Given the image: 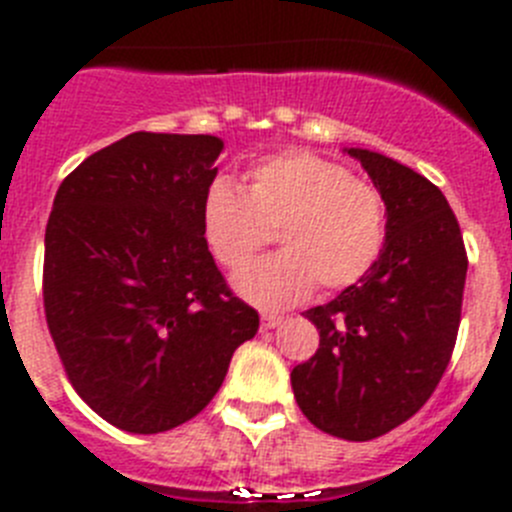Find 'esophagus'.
Instances as JSON below:
<instances>
[{"label":"esophagus","mask_w":512,"mask_h":512,"mask_svg":"<svg viewBox=\"0 0 512 512\" xmlns=\"http://www.w3.org/2000/svg\"><path fill=\"white\" fill-rule=\"evenodd\" d=\"M282 315H279V312H261V325H264L266 330L269 328H277L279 323H282Z\"/></svg>","instance_id":"esophagus-1"}]
</instances>
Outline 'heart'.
Segmentation results:
<instances>
[{"label": "heart", "instance_id": "b5f03b06", "mask_svg": "<svg viewBox=\"0 0 512 512\" xmlns=\"http://www.w3.org/2000/svg\"><path fill=\"white\" fill-rule=\"evenodd\" d=\"M207 187L200 228L212 259L238 269L274 238L284 251L235 274L238 295L269 310L297 305L315 284L341 292L372 271L387 241V207L374 184L307 151H282Z\"/></svg>", "mask_w": 512, "mask_h": 512}]
</instances>
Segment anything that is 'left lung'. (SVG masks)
<instances>
[{"instance_id": "8db88e82", "label": "left lung", "mask_w": 512, "mask_h": 512, "mask_svg": "<svg viewBox=\"0 0 512 512\" xmlns=\"http://www.w3.org/2000/svg\"><path fill=\"white\" fill-rule=\"evenodd\" d=\"M387 205V241L372 271L310 307L320 346L292 369L315 428L372 441L413 418L441 382L461 323L467 248L436 184L374 151L351 148Z\"/></svg>"}]
</instances>
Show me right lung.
I'll list each match as a JSON object with an SVG mask.
<instances>
[{
    "mask_svg": "<svg viewBox=\"0 0 512 512\" xmlns=\"http://www.w3.org/2000/svg\"><path fill=\"white\" fill-rule=\"evenodd\" d=\"M220 153L215 135H125L53 200L45 320L71 387L122 431L164 433L202 413L259 330L202 238Z\"/></svg>",
    "mask_w": 512,
    "mask_h": 512,
    "instance_id": "add662e5",
    "label": "right lung"
}]
</instances>
